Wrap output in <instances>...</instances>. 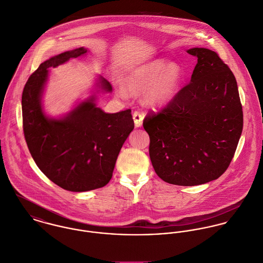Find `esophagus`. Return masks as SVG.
<instances>
[{
    "instance_id": "esophagus-1",
    "label": "esophagus",
    "mask_w": 263,
    "mask_h": 263,
    "mask_svg": "<svg viewBox=\"0 0 263 263\" xmlns=\"http://www.w3.org/2000/svg\"><path fill=\"white\" fill-rule=\"evenodd\" d=\"M143 119H144V115L140 111H134L133 114V120H134V124H135V127L138 128V127H141L142 123H143Z\"/></svg>"
}]
</instances>
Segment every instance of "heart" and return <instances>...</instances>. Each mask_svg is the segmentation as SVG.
I'll return each instance as SVG.
<instances>
[{
  "instance_id": "1",
  "label": "heart",
  "mask_w": 263,
  "mask_h": 263,
  "mask_svg": "<svg viewBox=\"0 0 263 263\" xmlns=\"http://www.w3.org/2000/svg\"><path fill=\"white\" fill-rule=\"evenodd\" d=\"M183 77L184 71L179 63L155 60L128 73L123 78L118 93L122 98L126 97V92L134 96L142 93L147 105L163 106L174 100Z\"/></svg>"
}]
</instances>
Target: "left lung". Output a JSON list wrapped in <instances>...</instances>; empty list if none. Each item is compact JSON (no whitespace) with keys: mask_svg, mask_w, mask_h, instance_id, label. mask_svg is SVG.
Segmentation results:
<instances>
[{"mask_svg":"<svg viewBox=\"0 0 263 263\" xmlns=\"http://www.w3.org/2000/svg\"><path fill=\"white\" fill-rule=\"evenodd\" d=\"M187 53L197 58L190 83L159 114H149L143 121L157 175L179 186L219 178L234 157L243 129L233 72L209 49L192 48Z\"/></svg>","mask_w":263,"mask_h":263,"instance_id":"8db88e82","label":"left lung"}]
</instances>
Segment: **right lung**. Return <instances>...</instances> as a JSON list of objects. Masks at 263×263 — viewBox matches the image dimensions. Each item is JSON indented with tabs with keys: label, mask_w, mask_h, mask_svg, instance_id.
<instances>
[{
	"label": "right lung",
	"mask_w": 263,
	"mask_h": 263,
	"mask_svg": "<svg viewBox=\"0 0 263 263\" xmlns=\"http://www.w3.org/2000/svg\"><path fill=\"white\" fill-rule=\"evenodd\" d=\"M87 52L82 47L42 63L28 78L21 102L23 131L31 157L52 182L72 192L95 190L109 182L119 153L134 129L131 109L108 114L97 105L96 92H111V85L102 76L91 96L69 112L59 118L46 114L43 95L49 69Z\"/></svg>",
	"instance_id": "1"
}]
</instances>
